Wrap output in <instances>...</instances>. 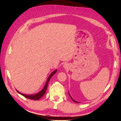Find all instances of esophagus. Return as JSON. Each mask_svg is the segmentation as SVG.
I'll list each match as a JSON object with an SVG mask.
<instances>
[{
    "instance_id": "34e87169",
    "label": "esophagus",
    "mask_w": 121,
    "mask_h": 121,
    "mask_svg": "<svg viewBox=\"0 0 121 121\" xmlns=\"http://www.w3.org/2000/svg\"><path fill=\"white\" fill-rule=\"evenodd\" d=\"M63 67L65 69H68L69 68V65L68 64V63H65V64L64 65H63Z\"/></svg>"
}]
</instances>
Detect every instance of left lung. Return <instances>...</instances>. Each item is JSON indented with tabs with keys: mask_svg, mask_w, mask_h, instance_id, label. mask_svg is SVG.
<instances>
[{
	"mask_svg": "<svg viewBox=\"0 0 121 121\" xmlns=\"http://www.w3.org/2000/svg\"><path fill=\"white\" fill-rule=\"evenodd\" d=\"M69 96H70V97L71 98V99L73 100V101H74V102H77V103H79V102H77V101H75V100H73V98H72V97H71V96H70V94H69Z\"/></svg>",
	"mask_w": 121,
	"mask_h": 121,
	"instance_id": "1",
	"label": "left lung"
}]
</instances>
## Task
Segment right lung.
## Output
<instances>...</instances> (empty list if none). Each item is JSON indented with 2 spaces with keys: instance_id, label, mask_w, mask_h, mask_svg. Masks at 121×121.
Here are the masks:
<instances>
[{
  "instance_id": "1",
  "label": "right lung",
  "mask_w": 121,
  "mask_h": 121,
  "mask_svg": "<svg viewBox=\"0 0 121 121\" xmlns=\"http://www.w3.org/2000/svg\"><path fill=\"white\" fill-rule=\"evenodd\" d=\"M56 70H54L53 71V73H51V74L50 75V76L48 77V80L46 81V84L45 85V86L44 87V89H43L42 91L39 92L36 94V95H24V94H22L21 93L19 92V91L17 92L18 93H19L20 95H22L23 96H24V97H26V98H28V99H32V100H37L38 99H39L40 98H42L43 96L45 93L46 91V90H47V87H48V83L49 82V81H50V79L51 78V77L53 76V75H54L55 73H56Z\"/></svg>"
}]
</instances>
